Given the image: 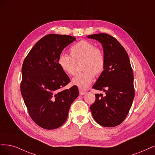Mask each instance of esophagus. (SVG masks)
Instances as JSON below:
<instances>
[{
	"label": "esophagus",
	"mask_w": 155,
	"mask_h": 155,
	"mask_svg": "<svg viewBox=\"0 0 155 155\" xmlns=\"http://www.w3.org/2000/svg\"><path fill=\"white\" fill-rule=\"evenodd\" d=\"M86 94V92L83 91H82V90H81V89H80V90H79V94H80V95H84V94Z\"/></svg>",
	"instance_id": "obj_1"
}]
</instances>
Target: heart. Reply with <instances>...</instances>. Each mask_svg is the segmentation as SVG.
<instances>
[{
	"label": "heart",
	"mask_w": 155,
	"mask_h": 155,
	"mask_svg": "<svg viewBox=\"0 0 155 155\" xmlns=\"http://www.w3.org/2000/svg\"><path fill=\"white\" fill-rule=\"evenodd\" d=\"M71 56L60 54L58 64L62 70L68 75H74L76 63L81 61L82 72L77 74L72 79V84L81 89H86L93 82L94 74L101 73L105 66V57L101 49L87 41H81L70 48Z\"/></svg>",
	"instance_id": "heart-1"
}]
</instances>
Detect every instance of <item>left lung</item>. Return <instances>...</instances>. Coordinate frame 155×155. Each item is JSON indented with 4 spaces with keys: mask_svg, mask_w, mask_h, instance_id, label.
Wrapping results in <instances>:
<instances>
[{
    "mask_svg": "<svg viewBox=\"0 0 155 155\" xmlns=\"http://www.w3.org/2000/svg\"><path fill=\"white\" fill-rule=\"evenodd\" d=\"M102 45L105 57L104 71L93 88L106 93L95 94L90 109L98 124L104 127H115L126 118L134 97L133 73L126 49L117 40L106 33L90 35Z\"/></svg>",
    "mask_w": 155,
    "mask_h": 155,
    "instance_id": "1",
    "label": "left lung"
}]
</instances>
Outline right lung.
<instances>
[{
  "label": "right lung",
  "mask_w": 155,
  "mask_h": 155,
  "mask_svg": "<svg viewBox=\"0 0 155 155\" xmlns=\"http://www.w3.org/2000/svg\"><path fill=\"white\" fill-rule=\"evenodd\" d=\"M75 40L66 35L49 34L39 40L24 61L21 94L29 115L42 128L54 129L63 125L78 96L75 86L62 89L70 79L58 64L63 49Z\"/></svg>",
  "instance_id": "add662e5"
}]
</instances>
